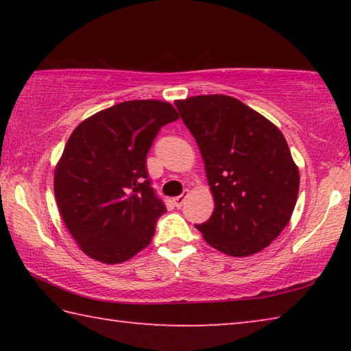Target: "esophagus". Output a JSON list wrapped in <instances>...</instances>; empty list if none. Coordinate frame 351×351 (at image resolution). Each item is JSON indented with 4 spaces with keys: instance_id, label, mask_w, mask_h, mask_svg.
Wrapping results in <instances>:
<instances>
[{
    "instance_id": "34e87169",
    "label": "esophagus",
    "mask_w": 351,
    "mask_h": 351,
    "mask_svg": "<svg viewBox=\"0 0 351 351\" xmlns=\"http://www.w3.org/2000/svg\"><path fill=\"white\" fill-rule=\"evenodd\" d=\"M186 198H187V190H186V192H184V195H180V197H176L173 199V203H175V206L178 207V209H181L182 204H184V201H186Z\"/></svg>"
}]
</instances>
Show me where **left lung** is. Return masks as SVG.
<instances>
[{"instance_id":"8db88e82","label":"left lung","mask_w":351,"mask_h":351,"mask_svg":"<svg viewBox=\"0 0 351 351\" xmlns=\"http://www.w3.org/2000/svg\"><path fill=\"white\" fill-rule=\"evenodd\" d=\"M175 105L203 154L215 199L212 217L195 228L232 257L260 252L288 224L299 193V170L280 130L221 94Z\"/></svg>"}]
</instances>
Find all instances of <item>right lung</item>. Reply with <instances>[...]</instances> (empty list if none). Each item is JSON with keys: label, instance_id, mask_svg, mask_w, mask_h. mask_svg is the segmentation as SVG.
I'll use <instances>...</instances> for the list:
<instances>
[{"label": "right lung", "instance_id": "add662e5", "mask_svg": "<svg viewBox=\"0 0 351 351\" xmlns=\"http://www.w3.org/2000/svg\"><path fill=\"white\" fill-rule=\"evenodd\" d=\"M180 119L161 100H128L83 121L57 164L58 210L77 245L102 263H122L150 245L167 212L145 159L164 125Z\"/></svg>", "mask_w": 351, "mask_h": 351}]
</instances>
